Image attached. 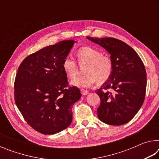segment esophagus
<instances>
[{
    "label": "esophagus",
    "instance_id": "esophagus-1",
    "mask_svg": "<svg viewBox=\"0 0 159 159\" xmlns=\"http://www.w3.org/2000/svg\"><path fill=\"white\" fill-rule=\"evenodd\" d=\"M80 93H81L83 95H88V91L86 90L81 89V90H80Z\"/></svg>",
    "mask_w": 159,
    "mask_h": 159
}]
</instances>
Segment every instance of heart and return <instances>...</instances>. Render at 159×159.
Here are the masks:
<instances>
[{"label":"heart","instance_id":"1","mask_svg":"<svg viewBox=\"0 0 159 159\" xmlns=\"http://www.w3.org/2000/svg\"><path fill=\"white\" fill-rule=\"evenodd\" d=\"M80 64L86 63L85 74L78 76L71 80V84L78 88L91 87L96 81L103 83L109 79L113 70V62L109 56L102 55L100 51L91 47H83L76 52ZM62 69L69 78H74L77 74L76 61L68 55L62 61Z\"/></svg>","mask_w":159,"mask_h":159}]
</instances>
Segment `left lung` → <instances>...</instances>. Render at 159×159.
Returning <instances> with one entry per match:
<instances>
[{
	"label": "left lung",
	"instance_id": "obj_1",
	"mask_svg": "<svg viewBox=\"0 0 159 159\" xmlns=\"http://www.w3.org/2000/svg\"><path fill=\"white\" fill-rule=\"evenodd\" d=\"M88 40L104 48L113 62L111 76L95 90L100 98L98 116L109 125H120L133 118L143 104L147 87L144 65L133 48L114 38Z\"/></svg>",
	"mask_w": 159,
	"mask_h": 159
}]
</instances>
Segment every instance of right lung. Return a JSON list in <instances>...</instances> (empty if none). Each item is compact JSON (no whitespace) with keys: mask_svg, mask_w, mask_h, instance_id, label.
I'll return each instance as SVG.
<instances>
[{"mask_svg":"<svg viewBox=\"0 0 159 159\" xmlns=\"http://www.w3.org/2000/svg\"><path fill=\"white\" fill-rule=\"evenodd\" d=\"M67 40L42 48L26 57L15 80V101L34 130L53 134L69 127L72 107L81 98L76 86L69 87L62 61L73 47Z\"/></svg>","mask_w":159,"mask_h":159,"instance_id":"obj_1","label":"right lung"}]
</instances>
